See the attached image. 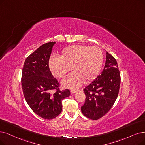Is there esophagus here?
I'll use <instances>...</instances> for the list:
<instances>
[{
    "label": "esophagus",
    "instance_id": "1",
    "mask_svg": "<svg viewBox=\"0 0 145 145\" xmlns=\"http://www.w3.org/2000/svg\"><path fill=\"white\" fill-rule=\"evenodd\" d=\"M78 92V90H76V89H72V90L71 91V93L72 94L76 93V92Z\"/></svg>",
    "mask_w": 145,
    "mask_h": 145
}]
</instances>
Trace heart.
Returning <instances> with one entry per match:
<instances>
[{
    "label": "heart",
    "mask_w": 145,
    "mask_h": 145,
    "mask_svg": "<svg viewBox=\"0 0 145 145\" xmlns=\"http://www.w3.org/2000/svg\"><path fill=\"white\" fill-rule=\"evenodd\" d=\"M104 55L97 46L75 45L65 48L59 57L52 56L49 68L52 74L59 78H63L70 70L73 71L62 80V85L67 88H76L84 81L95 79L101 69Z\"/></svg>",
    "instance_id": "b5f03b06"
}]
</instances>
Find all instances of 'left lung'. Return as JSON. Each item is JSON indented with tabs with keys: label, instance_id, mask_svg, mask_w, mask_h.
Instances as JSON below:
<instances>
[{
	"label": "left lung",
	"instance_id": "obj_1",
	"mask_svg": "<svg viewBox=\"0 0 145 145\" xmlns=\"http://www.w3.org/2000/svg\"><path fill=\"white\" fill-rule=\"evenodd\" d=\"M120 73L117 62L106 52V61L103 72L84 89L85 102L81 111L86 117L98 120L111 108L118 97L120 85Z\"/></svg>",
	"mask_w": 145,
	"mask_h": 145
}]
</instances>
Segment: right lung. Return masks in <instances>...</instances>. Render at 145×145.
Here are the masks:
<instances>
[{"label": "right lung", "mask_w": 145, "mask_h": 145, "mask_svg": "<svg viewBox=\"0 0 145 145\" xmlns=\"http://www.w3.org/2000/svg\"><path fill=\"white\" fill-rule=\"evenodd\" d=\"M55 42L46 43L31 54L24 62L21 85L28 105L36 114L52 119L62 110V100L71 94L69 89L59 90V84L50 70L48 61ZM56 92L53 94L51 91Z\"/></svg>", "instance_id": "1"}]
</instances>
